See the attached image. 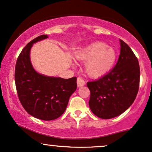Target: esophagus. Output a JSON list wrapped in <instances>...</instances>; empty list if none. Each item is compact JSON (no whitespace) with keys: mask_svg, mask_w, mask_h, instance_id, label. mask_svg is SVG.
Instances as JSON below:
<instances>
[{"mask_svg":"<svg viewBox=\"0 0 152 152\" xmlns=\"http://www.w3.org/2000/svg\"><path fill=\"white\" fill-rule=\"evenodd\" d=\"M77 84L78 87H81V86H83L85 84V82H84L83 78L79 77H77Z\"/></svg>","mask_w":152,"mask_h":152,"instance_id":"esophagus-1","label":"esophagus"}]
</instances>
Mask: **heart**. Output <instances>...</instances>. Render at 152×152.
Here are the masks:
<instances>
[{"instance_id": "heart-1", "label": "heart", "mask_w": 152, "mask_h": 152, "mask_svg": "<svg viewBox=\"0 0 152 152\" xmlns=\"http://www.w3.org/2000/svg\"><path fill=\"white\" fill-rule=\"evenodd\" d=\"M75 56L78 60L86 61V73L91 77L97 78L112 68L117 59V52L105 42H95L78 51Z\"/></svg>"}]
</instances>
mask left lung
Masks as SVG:
<instances>
[{
    "instance_id": "8db88e82",
    "label": "left lung",
    "mask_w": 152,
    "mask_h": 152,
    "mask_svg": "<svg viewBox=\"0 0 152 152\" xmlns=\"http://www.w3.org/2000/svg\"><path fill=\"white\" fill-rule=\"evenodd\" d=\"M120 55L115 67L104 76L86 84L91 92L90 109L101 119H112L125 112L139 90L138 60L126 43L120 40Z\"/></svg>"
}]
</instances>
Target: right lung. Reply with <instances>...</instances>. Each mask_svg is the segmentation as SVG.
Here are the masks:
<instances>
[{
    "mask_svg": "<svg viewBox=\"0 0 152 152\" xmlns=\"http://www.w3.org/2000/svg\"><path fill=\"white\" fill-rule=\"evenodd\" d=\"M47 37L40 35L24 47L16 63L15 80L19 101L26 111L37 119L51 121L64 114L77 88V77H47L33 69L29 56L31 47Z\"/></svg>",
    "mask_w": 152,
    "mask_h": 152,
    "instance_id": "right-lung-1",
    "label": "right lung"
}]
</instances>
